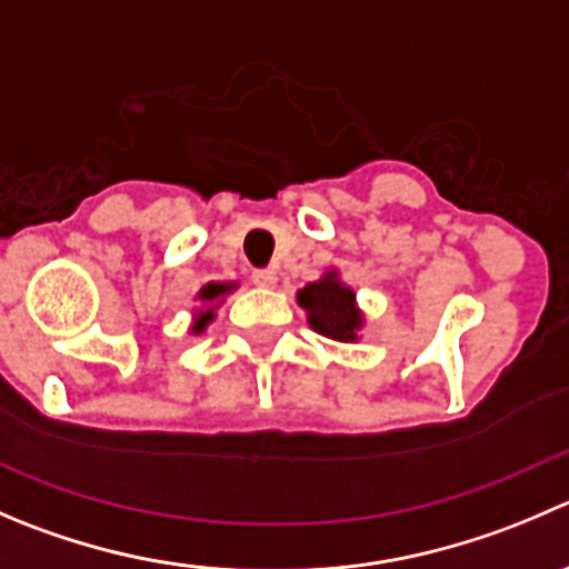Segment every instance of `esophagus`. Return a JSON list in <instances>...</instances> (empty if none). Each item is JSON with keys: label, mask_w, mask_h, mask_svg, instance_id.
<instances>
[{"label": "esophagus", "mask_w": 569, "mask_h": 569, "mask_svg": "<svg viewBox=\"0 0 569 569\" xmlns=\"http://www.w3.org/2000/svg\"><path fill=\"white\" fill-rule=\"evenodd\" d=\"M252 283L261 286V289H274L278 272H274V269H256V272H252Z\"/></svg>", "instance_id": "1"}]
</instances>
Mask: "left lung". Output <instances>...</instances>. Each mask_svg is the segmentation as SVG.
I'll list each match as a JSON object with an SVG mask.
<instances>
[{
  "mask_svg": "<svg viewBox=\"0 0 569 569\" xmlns=\"http://www.w3.org/2000/svg\"><path fill=\"white\" fill-rule=\"evenodd\" d=\"M300 308H306L308 325L317 333L328 336L333 341H356L361 328V311L356 308L352 289L339 283L336 272H328L317 283H308L297 295Z\"/></svg>",
  "mask_w": 569,
  "mask_h": 569,
  "instance_id": "1",
  "label": "left lung"
}]
</instances>
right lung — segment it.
I'll return each mask as SVG.
<instances>
[{"mask_svg":"<svg viewBox=\"0 0 569 569\" xmlns=\"http://www.w3.org/2000/svg\"><path fill=\"white\" fill-rule=\"evenodd\" d=\"M233 289H236L233 283H208V286H202L200 300L206 302V306H211V302H217L219 297L228 295V291H233ZM211 319H213V308H200V311H197V317H194V325H191V330H194V333H202V330H206V325L211 322Z\"/></svg>","mask_w":569,"mask_h":569,"instance_id":"obj_1","label":"right lung"}]
</instances>
